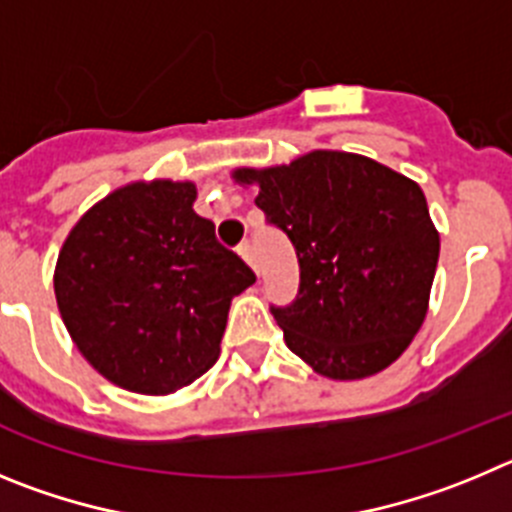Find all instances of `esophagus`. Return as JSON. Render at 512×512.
<instances>
[{
    "mask_svg": "<svg viewBox=\"0 0 512 512\" xmlns=\"http://www.w3.org/2000/svg\"><path fill=\"white\" fill-rule=\"evenodd\" d=\"M237 252H239V257H242V260H245L247 265H250L257 275H260V270H257V262H255V250H252V245H250V242H247V239H245V242H242V245L237 247Z\"/></svg>",
    "mask_w": 512,
    "mask_h": 512,
    "instance_id": "esophagus-1",
    "label": "esophagus"
}]
</instances>
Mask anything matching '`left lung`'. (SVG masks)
<instances>
[{
    "mask_svg": "<svg viewBox=\"0 0 512 512\" xmlns=\"http://www.w3.org/2000/svg\"><path fill=\"white\" fill-rule=\"evenodd\" d=\"M234 178L260 186L257 209L296 247V298L270 306L290 352L334 380L395 362L426 319L439 262L421 188L375 160L329 150Z\"/></svg>",
    "mask_w": 512,
    "mask_h": 512,
    "instance_id": "obj_1",
    "label": "left lung"
}]
</instances>
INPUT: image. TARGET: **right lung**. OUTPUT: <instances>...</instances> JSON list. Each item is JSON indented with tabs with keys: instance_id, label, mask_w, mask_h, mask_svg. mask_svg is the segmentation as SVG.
<instances>
[{
	"instance_id": "1",
	"label": "right lung",
	"mask_w": 512,
	"mask_h": 512,
	"mask_svg": "<svg viewBox=\"0 0 512 512\" xmlns=\"http://www.w3.org/2000/svg\"><path fill=\"white\" fill-rule=\"evenodd\" d=\"M193 183H132L68 234L55 298L73 342L119 388L165 395L219 357L229 301L257 280L193 211Z\"/></svg>"
}]
</instances>
